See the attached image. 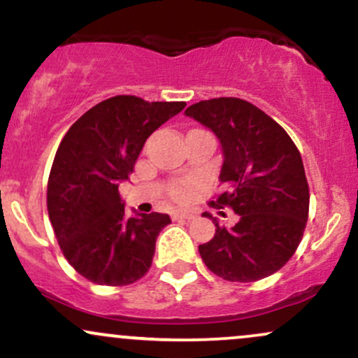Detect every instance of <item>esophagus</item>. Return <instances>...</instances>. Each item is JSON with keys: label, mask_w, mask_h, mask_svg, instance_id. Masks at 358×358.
<instances>
[{"label": "esophagus", "mask_w": 358, "mask_h": 358, "mask_svg": "<svg viewBox=\"0 0 358 358\" xmlns=\"http://www.w3.org/2000/svg\"><path fill=\"white\" fill-rule=\"evenodd\" d=\"M195 219L192 212H175L173 213V220H192Z\"/></svg>", "instance_id": "1"}]
</instances>
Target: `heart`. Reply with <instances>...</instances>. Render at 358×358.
I'll return each instance as SVG.
<instances>
[{
	"mask_svg": "<svg viewBox=\"0 0 358 358\" xmlns=\"http://www.w3.org/2000/svg\"><path fill=\"white\" fill-rule=\"evenodd\" d=\"M171 193H173L175 199L187 200L188 195H190V188H188V187H175L173 190H171Z\"/></svg>",
	"mask_w": 358,
	"mask_h": 358,
	"instance_id": "b5f03b06",
	"label": "heart"
}]
</instances>
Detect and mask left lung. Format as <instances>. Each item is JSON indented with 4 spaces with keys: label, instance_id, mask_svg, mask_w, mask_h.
<instances>
[{
    "label": "left lung",
    "instance_id": "left-lung-1",
    "mask_svg": "<svg viewBox=\"0 0 358 358\" xmlns=\"http://www.w3.org/2000/svg\"><path fill=\"white\" fill-rule=\"evenodd\" d=\"M219 139V180L227 192L212 205L232 207L234 227L213 220L215 236L199 245L205 266L227 281L250 282L274 274L301 242L310 192L301 155L268 114L237 97L200 101L185 110Z\"/></svg>",
    "mask_w": 358,
    "mask_h": 358
}]
</instances>
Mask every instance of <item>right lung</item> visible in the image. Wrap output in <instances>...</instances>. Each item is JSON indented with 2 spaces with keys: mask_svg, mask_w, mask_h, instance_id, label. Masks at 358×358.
I'll use <instances>...</instances> for the list:
<instances>
[{
  "mask_svg": "<svg viewBox=\"0 0 358 358\" xmlns=\"http://www.w3.org/2000/svg\"><path fill=\"white\" fill-rule=\"evenodd\" d=\"M116 96L80 116L62 139L47 188L53 232L77 273L102 286H124L150 269L166 213L127 215L119 183L133 171L146 139L185 108Z\"/></svg>",
  "mask_w": 358,
  "mask_h": 358,
  "instance_id": "right-lung-1",
  "label": "right lung"
}]
</instances>
